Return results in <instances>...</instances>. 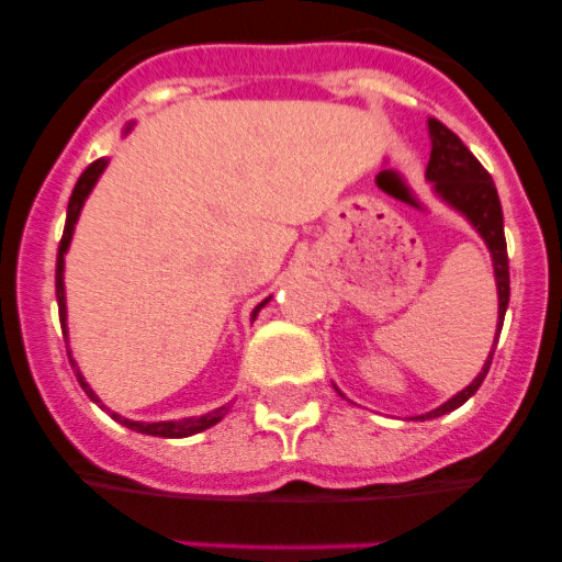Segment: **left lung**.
I'll list each match as a JSON object with an SVG mask.
<instances>
[{
  "instance_id": "left-lung-1",
  "label": "left lung",
  "mask_w": 562,
  "mask_h": 562,
  "mask_svg": "<svg viewBox=\"0 0 562 562\" xmlns=\"http://www.w3.org/2000/svg\"><path fill=\"white\" fill-rule=\"evenodd\" d=\"M429 135H432V151H429V166H427V179L435 181V190L443 201H449L451 206L459 209L464 217L473 223V228L479 231L481 239L486 241L492 252V263H495V280H497V334L503 328V317L508 310V296H512V277H508V252H506V234H503V209L501 198H497L495 181L486 173V168L481 166L473 157V151L459 140L457 133H451L443 122L438 119H429ZM495 353V348H492ZM492 353L486 359L484 370L479 372L473 383L468 389L459 391L457 396H451L446 405L435 407L432 413L422 418H438L443 413L457 411L459 405L470 400V396L479 391L484 383L486 372H490Z\"/></svg>"
}]
</instances>
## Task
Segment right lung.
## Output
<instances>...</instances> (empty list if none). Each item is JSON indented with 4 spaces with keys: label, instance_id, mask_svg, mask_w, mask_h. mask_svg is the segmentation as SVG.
<instances>
[{
    "label": "right lung",
    "instance_id": "right-lung-1",
    "mask_svg": "<svg viewBox=\"0 0 562 562\" xmlns=\"http://www.w3.org/2000/svg\"><path fill=\"white\" fill-rule=\"evenodd\" d=\"M105 166H108V160H94L92 166H89L87 171L81 173V179H78L76 190H72V195H70V203H67L65 234H61L59 252H56V302H59V321H61V331H65V337H67V323H65V321H67V310H65V277H61V274H65V252H67V247H70L72 228H76V220H78V214H81L83 201H87V195H89V192H92L94 181H98V176L103 173ZM266 302H269V299H266ZM266 302H260L258 307H255L252 317L258 315V310L263 307ZM70 364H72V359H70ZM72 367H76V364H72ZM76 378H78V383H81V389L89 394V400H94V402H98V405H100L98 394H94V391L87 386V381H83V378H81V372H78V367H76ZM100 407H103V405H100ZM225 413H228V407H217V411L206 413V416L179 418V422H155V424L127 422V418L116 416V413H111V416L116 418V422H122L124 427L135 429V432H140V435H155V438H190V435L203 432V429L214 427V424H217L220 418L225 416Z\"/></svg>",
    "mask_w": 562,
    "mask_h": 562
}]
</instances>
